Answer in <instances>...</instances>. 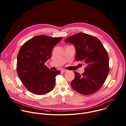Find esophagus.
<instances>
[{
	"label": "esophagus",
	"instance_id": "obj_1",
	"mask_svg": "<svg viewBox=\"0 0 126 126\" xmlns=\"http://www.w3.org/2000/svg\"><path fill=\"white\" fill-rule=\"evenodd\" d=\"M61 72H65L67 71L68 70H66V69H61Z\"/></svg>",
	"mask_w": 126,
	"mask_h": 126
}]
</instances>
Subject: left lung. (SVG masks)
<instances>
[{
	"label": "left lung",
	"mask_w": 126,
	"mask_h": 126,
	"mask_svg": "<svg viewBox=\"0 0 126 126\" xmlns=\"http://www.w3.org/2000/svg\"><path fill=\"white\" fill-rule=\"evenodd\" d=\"M65 42L75 46L76 60L86 66L81 75L74 72L72 87L83 95L96 92L105 83L110 69L108 54L103 44L96 37L84 33L71 36Z\"/></svg>",
	"instance_id": "1"
}]
</instances>
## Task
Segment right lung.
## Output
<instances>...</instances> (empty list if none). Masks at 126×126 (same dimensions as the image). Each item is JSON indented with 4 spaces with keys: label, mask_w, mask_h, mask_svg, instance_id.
<instances>
[{
    "label": "right lung",
    "mask_w": 126,
    "mask_h": 126,
    "mask_svg": "<svg viewBox=\"0 0 126 126\" xmlns=\"http://www.w3.org/2000/svg\"><path fill=\"white\" fill-rule=\"evenodd\" d=\"M62 37L38 35L27 41L20 48L17 59L18 76L28 90L36 95L51 91L55 85L59 70H50L45 62L51 57L52 51Z\"/></svg>",
    "instance_id": "right-lung-1"
}]
</instances>
